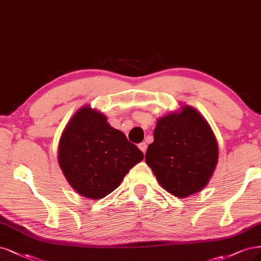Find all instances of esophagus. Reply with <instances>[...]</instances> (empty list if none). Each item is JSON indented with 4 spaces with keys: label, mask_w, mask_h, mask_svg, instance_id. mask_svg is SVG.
Returning <instances> with one entry per match:
<instances>
[{
    "label": "esophagus",
    "mask_w": 261,
    "mask_h": 261,
    "mask_svg": "<svg viewBox=\"0 0 261 261\" xmlns=\"http://www.w3.org/2000/svg\"><path fill=\"white\" fill-rule=\"evenodd\" d=\"M138 146H139V148L142 150V152L145 154V152H146V148H147L146 143H145V142H142V143H140V144H139Z\"/></svg>",
    "instance_id": "obj_1"
}]
</instances>
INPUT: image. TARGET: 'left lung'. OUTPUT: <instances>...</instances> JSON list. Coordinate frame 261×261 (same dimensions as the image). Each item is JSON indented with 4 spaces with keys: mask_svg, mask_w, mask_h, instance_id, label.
I'll return each instance as SVG.
<instances>
[{
    "mask_svg": "<svg viewBox=\"0 0 261 261\" xmlns=\"http://www.w3.org/2000/svg\"><path fill=\"white\" fill-rule=\"evenodd\" d=\"M145 162L161 186L184 198L204 189L218 162V144L206 119L183 106L157 120Z\"/></svg>",
    "mask_w": 261,
    "mask_h": 261,
    "instance_id": "left-lung-1",
    "label": "left lung"
}]
</instances>
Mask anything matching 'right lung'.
<instances>
[{"instance_id":"right-lung-1","label":"right lung","mask_w":261,"mask_h":261,"mask_svg":"<svg viewBox=\"0 0 261 261\" xmlns=\"http://www.w3.org/2000/svg\"><path fill=\"white\" fill-rule=\"evenodd\" d=\"M144 158L124 134L90 106L73 115L62 134L58 163L71 188L99 199L120 186L124 175Z\"/></svg>"}]
</instances>
